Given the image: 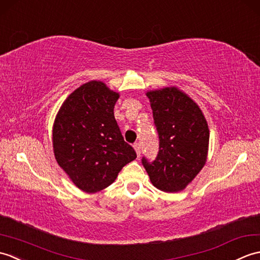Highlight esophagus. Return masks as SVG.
<instances>
[{
	"instance_id": "34e87169",
	"label": "esophagus",
	"mask_w": 260,
	"mask_h": 260,
	"mask_svg": "<svg viewBox=\"0 0 260 260\" xmlns=\"http://www.w3.org/2000/svg\"><path fill=\"white\" fill-rule=\"evenodd\" d=\"M134 147H135V150H136V152H137V155H138V157H140V153H141L140 143L139 142H136L135 145H134Z\"/></svg>"
}]
</instances>
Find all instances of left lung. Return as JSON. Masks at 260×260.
Listing matches in <instances>:
<instances>
[{"label": "left lung", "instance_id": "1", "mask_svg": "<svg viewBox=\"0 0 260 260\" xmlns=\"http://www.w3.org/2000/svg\"><path fill=\"white\" fill-rule=\"evenodd\" d=\"M159 151L154 160L141 162L152 184L166 192L186 188L207 159L209 129L199 107L176 88L150 91Z\"/></svg>", "mask_w": 260, "mask_h": 260}]
</instances>
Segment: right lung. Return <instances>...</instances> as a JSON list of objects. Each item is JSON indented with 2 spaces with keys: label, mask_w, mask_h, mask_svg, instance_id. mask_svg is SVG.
<instances>
[{
  "label": "right lung",
  "mask_w": 260,
  "mask_h": 260,
  "mask_svg": "<svg viewBox=\"0 0 260 260\" xmlns=\"http://www.w3.org/2000/svg\"><path fill=\"white\" fill-rule=\"evenodd\" d=\"M118 98L105 83L91 81L69 95L56 115L55 159L83 191L96 192L110 186L119 171L137 158L114 118Z\"/></svg>",
  "instance_id": "right-lung-1"
}]
</instances>
